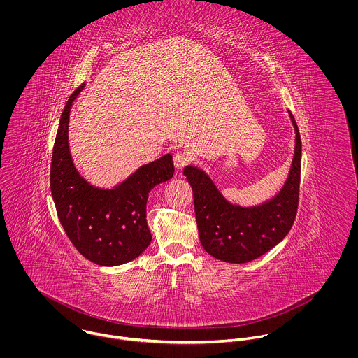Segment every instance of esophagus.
Wrapping results in <instances>:
<instances>
[{
	"mask_svg": "<svg viewBox=\"0 0 358 358\" xmlns=\"http://www.w3.org/2000/svg\"><path fill=\"white\" fill-rule=\"evenodd\" d=\"M190 162V157L186 153H176L173 155V165L178 171H182Z\"/></svg>",
	"mask_w": 358,
	"mask_h": 358,
	"instance_id": "34e87169",
	"label": "esophagus"
}]
</instances>
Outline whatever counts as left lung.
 Returning a JSON list of instances; mask_svg holds the SVG:
<instances>
[{
  "instance_id": "obj_1",
  "label": "left lung",
  "mask_w": 358,
  "mask_h": 358,
  "mask_svg": "<svg viewBox=\"0 0 358 358\" xmlns=\"http://www.w3.org/2000/svg\"><path fill=\"white\" fill-rule=\"evenodd\" d=\"M288 114L295 129L294 158L287 180L270 200L254 206L233 204L204 169L196 165L183 169L193 189L200 241L209 255L227 263H247L264 255L289 233L298 210L302 141L289 110Z\"/></svg>"
}]
</instances>
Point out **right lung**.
Masks as SVG:
<instances>
[{
  "label": "right lung",
  "instance_id": "1",
  "mask_svg": "<svg viewBox=\"0 0 358 358\" xmlns=\"http://www.w3.org/2000/svg\"><path fill=\"white\" fill-rule=\"evenodd\" d=\"M83 83L60 115L51 164V192L57 217L76 247L101 266H118L142 255L152 243L146 220L149 193L175 172L171 154L139 166L121 183L94 186L77 169L69 143V118Z\"/></svg>",
  "mask_w": 358,
  "mask_h": 358
}]
</instances>
